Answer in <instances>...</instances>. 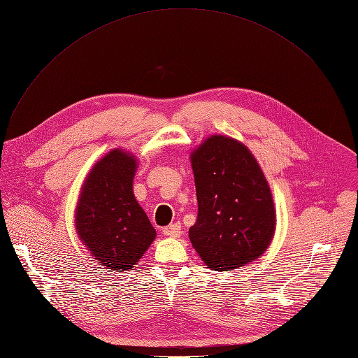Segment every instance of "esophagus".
<instances>
[{
	"mask_svg": "<svg viewBox=\"0 0 358 358\" xmlns=\"http://www.w3.org/2000/svg\"><path fill=\"white\" fill-rule=\"evenodd\" d=\"M162 233H164V236H167V237L177 238L181 234V224L180 222H174V224L169 225L167 229H164V231H162Z\"/></svg>",
	"mask_w": 358,
	"mask_h": 358,
	"instance_id": "34e87169",
	"label": "esophagus"
}]
</instances>
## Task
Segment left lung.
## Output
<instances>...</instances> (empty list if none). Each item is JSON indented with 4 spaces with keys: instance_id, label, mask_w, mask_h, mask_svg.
I'll list each match as a JSON object with an SVG mask.
<instances>
[{
    "instance_id": "left-lung-1",
    "label": "left lung",
    "mask_w": 358,
    "mask_h": 358,
    "mask_svg": "<svg viewBox=\"0 0 358 358\" xmlns=\"http://www.w3.org/2000/svg\"><path fill=\"white\" fill-rule=\"evenodd\" d=\"M199 215L189 241L204 264L230 271L259 258L275 231L268 182L240 141L211 136L189 155Z\"/></svg>"
}]
</instances>
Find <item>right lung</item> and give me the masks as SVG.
Here are the masks:
<instances>
[{
  "label": "right lung",
  "instance_id": "right-lung-1",
  "mask_svg": "<svg viewBox=\"0 0 358 358\" xmlns=\"http://www.w3.org/2000/svg\"><path fill=\"white\" fill-rule=\"evenodd\" d=\"M137 164L133 154L111 150L88 173L76 208L80 240L110 271L133 270L157 236L133 192Z\"/></svg>",
  "mask_w": 358,
  "mask_h": 358
}]
</instances>
